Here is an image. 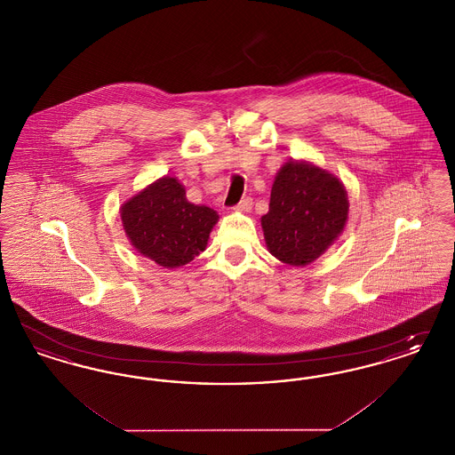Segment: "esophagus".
<instances>
[{
	"mask_svg": "<svg viewBox=\"0 0 455 455\" xmlns=\"http://www.w3.org/2000/svg\"><path fill=\"white\" fill-rule=\"evenodd\" d=\"M234 210H237V212H251L252 210V197H249V196L243 197Z\"/></svg>",
	"mask_w": 455,
	"mask_h": 455,
	"instance_id": "obj_1",
	"label": "esophagus"
}]
</instances>
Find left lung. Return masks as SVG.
<instances>
[{
	"label": "left lung",
	"instance_id": "1",
	"mask_svg": "<svg viewBox=\"0 0 455 455\" xmlns=\"http://www.w3.org/2000/svg\"><path fill=\"white\" fill-rule=\"evenodd\" d=\"M341 180L308 162H286L275 177L269 212L260 218L269 252L290 266H307L341 235L347 220Z\"/></svg>",
	"mask_w": 455,
	"mask_h": 455
}]
</instances>
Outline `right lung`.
I'll return each mask as SVG.
<instances>
[{"label": "right lung", "mask_w": 455, "mask_h": 455, "mask_svg": "<svg viewBox=\"0 0 455 455\" xmlns=\"http://www.w3.org/2000/svg\"><path fill=\"white\" fill-rule=\"evenodd\" d=\"M132 247L164 267H180L206 249L215 210L193 204L175 177H162L121 206Z\"/></svg>", "instance_id": "add662e5"}]
</instances>
